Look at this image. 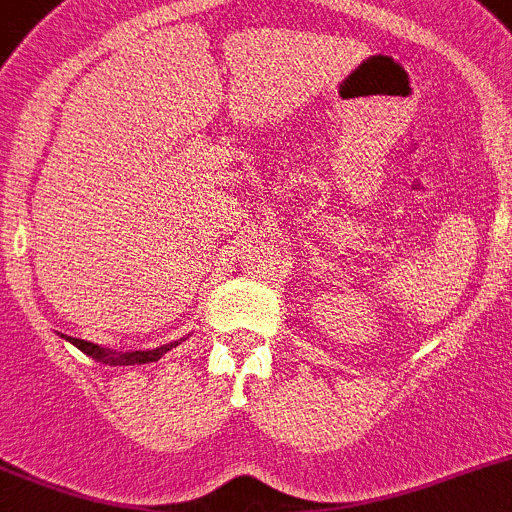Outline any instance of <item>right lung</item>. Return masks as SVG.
<instances>
[{
  "label": "right lung",
  "mask_w": 512,
  "mask_h": 512,
  "mask_svg": "<svg viewBox=\"0 0 512 512\" xmlns=\"http://www.w3.org/2000/svg\"><path fill=\"white\" fill-rule=\"evenodd\" d=\"M65 337V335H63ZM68 342H73L75 348L86 353L88 358H93L96 363H106V365H144V363H154V360L162 358L167 350L177 348L180 342H167V345H159L154 350H134V353H116V350L109 348H101L96 342H88V340H78V337H65Z\"/></svg>",
  "instance_id": "1"
}]
</instances>
